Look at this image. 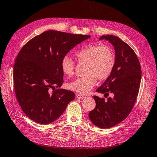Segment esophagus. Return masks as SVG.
<instances>
[{
    "label": "esophagus",
    "instance_id": "esophagus-1",
    "mask_svg": "<svg viewBox=\"0 0 157 157\" xmlns=\"http://www.w3.org/2000/svg\"><path fill=\"white\" fill-rule=\"evenodd\" d=\"M76 98H78V99H84L86 98V96L83 95H81V94H76Z\"/></svg>",
    "mask_w": 157,
    "mask_h": 157
}]
</instances>
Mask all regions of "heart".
Wrapping results in <instances>:
<instances>
[{
  "instance_id": "b5f03b06",
  "label": "heart",
  "mask_w": 157,
  "mask_h": 157,
  "mask_svg": "<svg viewBox=\"0 0 157 157\" xmlns=\"http://www.w3.org/2000/svg\"><path fill=\"white\" fill-rule=\"evenodd\" d=\"M79 62L86 63V74L67 84L70 90L82 94H87L96 83L97 79L105 80L111 75L115 66V54L113 48L108 45L88 44L75 52ZM63 73L71 76L74 73L75 63L67 56L61 60Z\"/></svg>"
}]
</instances>
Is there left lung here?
<instances>
[{"label": "left lung", "mask_w": 157, "mask_h": 157, "mask_svg": "<svg viewBox=\"0 0 157 157\" xmlns=\"http://www.w3.org/2000/svg\"><path fill=\"white\" fill-rule=\"evenodd\" d=\"M109 41L115 53V66L111 75L96 91L113 98L94 96L96 105L89 113L91 121L95 126L107 128L117 125L130 113L137 98L141 80V68L133 50L119 37L103 35L99 40Z\"/></svg>", "instance_id": "left-lung-1"}]
</instances>
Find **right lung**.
I'll return each mask as SVG.
<instances>
[{
  "mask_svg": "<svg viewBox=\"0 0 157 157\" xmlns=\"http://www.w3.org/2000/svg\"><path fill=\"white\" fill-rule=\"evenodd\" d=\"M90 36L48 30L29 40L15 60L14 91L25 115L40 124L51 123L75 99L73 91L58 89L63 73L61 60L72 48Z\"/></svg>",
  "mask_w": 157,
  "mask_h": 157,
  "instance_id": "add662e5",
  "label": "right lung"
}]
</instances>
